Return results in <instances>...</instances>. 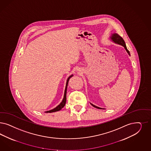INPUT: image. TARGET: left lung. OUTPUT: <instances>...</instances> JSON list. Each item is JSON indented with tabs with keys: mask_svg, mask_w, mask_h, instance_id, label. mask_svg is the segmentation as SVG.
I'll list each match as a JSON object with an SVG mask.
<instances>
[{
	"mask_svg": "<svg viewBox=\"0 0 151 151\" xmlns=\"http://www.w3.org/2000/svg\"><path fill=\"white\" fill-rule=\"evenodd\" d=\"M111 39L112 41L114 42V43H117V44H120V45H122L123 47H124L125 49L126 50L127 52L130 55L129 52V50L127 48L126 43H125V42H124L123 39L122 38L121 36H119V35L118 34H117V33H114V34H112V35H111ZM91 104L92 106H93V107H95V108H98V109H103L102 108H100V107H97V106H96L93 105L92 103H91Z\"/></svg>",
	"mask_w": 151,
	"mask_h": 151,
	"instance_id": "left-lung-1",
	"label": "left lung"
}]
</instances>
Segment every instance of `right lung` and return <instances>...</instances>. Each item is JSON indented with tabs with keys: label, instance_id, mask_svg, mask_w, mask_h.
<instances>
[{
	"label": "right lung",
	"instance_id": "right-lung-1",
	"mask_svg": "<svg viewBox=\"0 0 151 151\" xmlns=\"http://www.w3.org/2000/svg\"><path fill=\"white\" fill-rule=\"evenodd\" d=\"M73 76V74H72V75H71V76H70L68 77V79H67V81L66 86H65V91H64V94L63 99V100H62V102L60 103L57 107L54 108L53 109H51V110L48 111H46V112H45V113H52V112H57V111H60V109H62V108H63L64 107V106H65V103H66V100H67L66 95H67V87H68V82H69V79L71 78Z\"/></svg>",
	"mask_w": 151,
	"mask_h": 151
}]
</instances>
